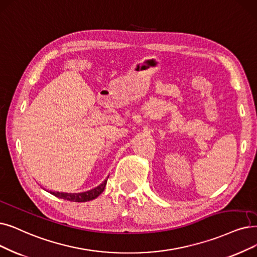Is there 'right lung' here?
I'll return each instance as SVG.
<instances>
[{"mask_svg": "<svg viewBox=\"0 0 257 257\" xmlns=\"http://www.w3.org/2000/svg\"><path fill=\"white\" fill-rule=\"evenodd\" d=\"M106 182H107V179H105L101 184H99L98 187L82 193H63V192H55V191L54 192L50 191L49 193L53 194L54 196L64 200L74 201V202H86L97 198L99 195L104 191Z\"/></svg>", "mask_w": 257, "mask_h": 257, "instance_id": "obj_1", "label": "right lung"}]
</instances>
